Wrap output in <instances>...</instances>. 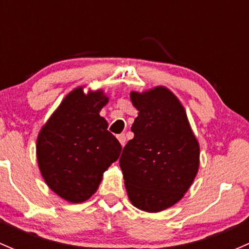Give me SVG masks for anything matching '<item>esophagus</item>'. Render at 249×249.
<instances>
[{
	"label": "esophagus",
	"mask_w": 249,
	"mask_h": 249,
	"mask_svg": "<svg viewBox=\"0 0 249 249\" xmlns=\"http://www.w3.org/2000/svg\"><path fill=\"white\" fill-rule=\"evenodd\" d=\"M118 141H119L120 144H122L123 147H124L125 143H126V137H125L124 134H120V135H118Z\"/></svg>",
	"instance_id": "1"
}]
</instances>
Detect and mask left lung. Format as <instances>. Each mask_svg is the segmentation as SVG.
I'll use <instances>...</instances> for the list:
<instances>
[{
    "mask_svg": "<svg viewBox=\"0 0 249 249\" xmlns=\"http://www.w3.org/2000/svg\"><path fill=\"white\" fill-rule=\"evenodd\" d=\"M139 117L119 159L135 207L160 212L179 201L199 170L200 147L177 97L164 87L132 91Z\"/></svg>",
    "mask_w": 249,
    "mask_h": 249,
    "instance_id": "1",
    "label": "left lung"
}]
</instances>
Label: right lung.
I'll use <instances>...</instances> for the list:
<instances>
[{"label":"right lung","instance_id":"add662e5","mask_svg":"<svg viewBox=\"0 0 249 249\" xmlns=\"http://www.w3.org/2000/svg\"><path fill=\"white\" fill-rule=\"evenodd\" d=\"M108 102L100 91L70 92L37 139V160L48 187L62 199L78 203L97 190L104 172L117 161L122 145L99 114Z\"/></svg>","mask_w":249,"mask_h":249}]
</instances>
